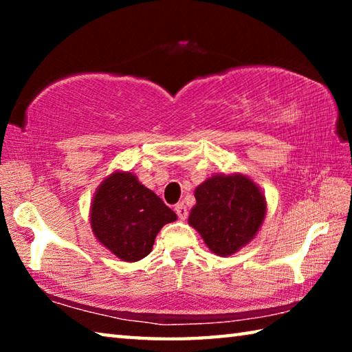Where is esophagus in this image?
Masks as SVG:
<instances>
[{"mask_svg": "<svg viewBox=\"0 0 352 352\" xmlns=\"http://www.w3.org/2000/svg\"><path fill=\"white\" fill-rule=\"evenodd\" d=\"M175 212H177V216H178V219L180 220H184L188 217V208H186V205L184 204H177L175 205Z\"/></svg>", "mask_w": 352, "mask_h": 352, "instance_id": "34e87169", "label": "esophagus"}]
</instances>
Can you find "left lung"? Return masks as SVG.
Returning <instances> with one entry per match:
<instances>
[{
	"label": "left lung",
	"instance_id": "1",
	"mask_svg": "<svg viewBox=\"0 0 352 352\" xmlns=\"http://www.w3.org/2000/svg\"><path fill=\"white\" fill-rule=\"evenodd\" d=\"M188 223L217 256H231L254 239L265 219L261 188L242 174H216L194 190Z\"/></svg>",
	"mask_w": 352,
	"mask_h": 352
}]
</instances>
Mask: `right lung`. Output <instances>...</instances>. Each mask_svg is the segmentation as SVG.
Instances as JSON below:
<instances>
[{
  "label": "right lung",
  "instance_id": "1",
  "mask_svg": "<svg viewBox=\"0 0 352 352\" xmlns=\"http://www.w3.org/2000/svg\"><path fill=\"white\" fill-rule=\"evenodd\" d=\"M177 214L132 172L115 170L99 184L90 208L96 239L126 262H136L152 252L155 237Z\"/></svg>",
  "mask_w": 352,
  "mask_h": 352
}]
</instances>
